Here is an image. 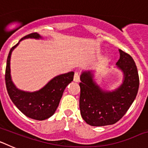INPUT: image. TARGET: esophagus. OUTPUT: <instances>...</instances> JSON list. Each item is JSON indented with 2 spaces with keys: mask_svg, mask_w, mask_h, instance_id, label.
<instances>
[{
  "mask_svg": "<svg viewBox=\"0 0 148 148\" xmlns=\"http://www.w3.org/2000/svg\"><path fill=\"white\" fill-rule=\"evenodd\" d=\"M73 80L75 82H80V78H79V75H78V73H75V75H74V78H73Z\"/></svg>",
  "mask_w": 148,
  "mask_h": 148,
  "instance_id": "esophagus-1",
  "label": "esophagus"
}]
</instances>
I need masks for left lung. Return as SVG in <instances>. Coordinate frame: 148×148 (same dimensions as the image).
I'll list each match as a JSON object with an SVG mask.
<instances>
[{"mask_svg": "<svg viewBox=\"0 0 148 148\" xmlns=\"http://www.w3.org/2000/svg\"><path fill=\"white\" fill-rule=\"evenodd\" d=\"M119 51L116 69L122 73L123 78L114 90L104 89L98 83L95 70L89 69L81 73L79 108L83 119L91 126H106L119 121L136 97L139 86L136 65L130 55Z\"/></svg>", "mask_w": 148, "mask_h": 148, "instance_id": "8db88e82", "label": "left lung"}]
</instances>
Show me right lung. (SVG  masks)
Masks as SVG:
<instances>
[{
    "mask_svg": "<svg viewBox=\"0 0 148 148\" xmlns=\"http://www.w3.org/2000/svg\"><path fill=\"white\" fill-rule=\"evenodd\" d=\"M28 38L39 40L44 39V38L37 32L29 34L22 38L20 41L10 49L6 61L5 74L6 90L12 101L21 112L29 118L42 121L49 119L56 113L65 88L73 81L74 72L56 75L42 88L34 92L18 89L12 79L11 56L13 50L19 45L21 41Z\"/></svg>",
    "mask_w": 148,
    "mask_h": 148,
    "instance_id": "obj_1",
    "label": "right lung"
}]
</instances>
